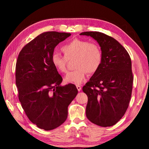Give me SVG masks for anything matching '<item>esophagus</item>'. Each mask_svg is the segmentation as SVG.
<instances>
[{
  "instance_id": "obj_1",
  "label": "esophagus",
  "mask_w": 149,
  "mask_h": 149,
  "mask_svg": "<svg viewBox=\"0 0 149 149\" xmlns=\"http://www.w3.org/2000/svg\"><path fill=\"white\" fill-rule=\"evenodd\" d=\"M76 87H77V89L78 91H80L81 90V87L79 86V85H77Z\"/></svg>"
}]
</instances>
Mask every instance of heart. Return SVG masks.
I'll use <instances>...</instances> for the list:
<instances>
[{"mask_svg":"<svg viewBox=\"0 0 149 149\" xmlns=\"http://www.w3.org/2000/svg\"><path fill=\"white\" fill-rule=\"evenodd\" d=\"M64 56L54 52L51 62L58 72H67V60L75 58L74 67L76 70L68 74L64 78L66 84L79 85L85 80L87 73L94 74L100 66L102 61V52L96 43L87 40L74 39L62 47Z\"/></svg>","mask_w":149,"mask_h":149,"instance_id":"heart-1","label":"heart"}]
</instances>
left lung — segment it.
I'll return each mask as SVG.
<instances>
[{
  "instance_id": "1",
  "label": "left lung",
  "mask_w": 149,
  "mask_h": 149,
  "mask_svg": "<svg viewBox=\"0 0 149 149\" xmlns=\"http://www.w3.org/2000/svg\"><path fill=\"white\" fill-rule=\"evenodd\" d=\"M81 35L97 41L102 52L100 68L83 87L87 94V118L102 127L116 124L127 110L132 96V60L124 47L115 39L97 31Z\"/></svg>"
}]
</instances>
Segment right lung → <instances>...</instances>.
I'll return each instance as SVG.
<instances>
[{"mask_svg": "<svg viewBox=\"0 0 149 149\" xmlns=\"http://www.w3.org/2000/svg\"><path fill=\"white\" fill-rule=\"evenodd\" d=\"M70 35L42 33L24 47L17 59L16 84L22 107L33 123L46 131L65 122L68 107L78 93L74 85H60L62 77L51 62L54 48Z\"/></svg>", "mask_w": 149, "mask_h": 149, "instance_id": "right-lung-1", "label": "right lung"}]
</instances>
